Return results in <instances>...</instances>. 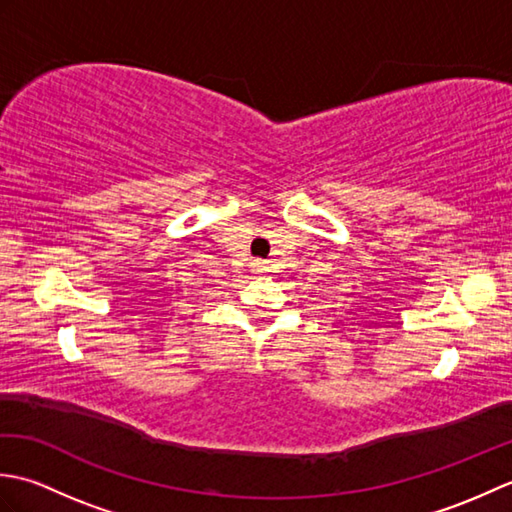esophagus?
I'll use <instances>...</instances> for the list:
<instances>
[{
    "instance_id": "esophagus-1",
    "label": "esophagus",
    "mask_w": 512,
    "mask_h": 512,
    "mask_svg": "<svg viewBox=\"0 0 512 512\" xmlns=\"http://www.w3.org/2000/svg\"><path fill=\"white\" fill-rule=\"evenodd\" d=\"M253 270H255V273L262 275V273H266L268 266H266V262H253Z\"/></svg>"
}]
</instances>
